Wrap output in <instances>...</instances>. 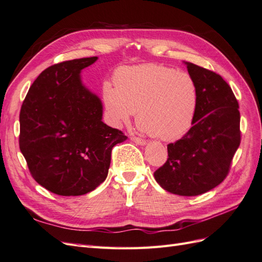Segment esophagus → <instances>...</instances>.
<instances>
[{"label": "esophagus", "mask_w": 262, "mask_h": 262, "mask_svg": "<svg viewBox=\"0 0 262 262\" xmlns=\"http://www.w3.org/2000/svg\"><path fill=\"white\" fill-rule=\"evenodd\" d=\"M130 139L133 140L134 143H136L137 145H139V146H144V145H146V140L145 139H143V138H139V137H136V136H132L130 137Z\"/></svg>", "instance_id": "obj_1"}]
</instances>
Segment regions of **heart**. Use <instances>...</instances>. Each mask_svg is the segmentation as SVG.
Listing matches in <instances>:
<instances>
[{"mask_svg": "<svg viewBox=\"0 0 262 262\" xmlns=\"http://www.w3.org/2000/svg\"><path fill=\"white\" fill-rule=\"evenodd\" d=\"M115 89L105 86L104 103L115 125L137 112L143 132L163 140H177L192 127L198 107L197 84L188 73L158 64L123 67Z\"/></svg>", "mask_w": 262, "mask_h": 262, "instance_id": "b5f03b06", "label": "heart"}]
</instances>
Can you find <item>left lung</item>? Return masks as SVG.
<instances>
[{
	"instance_id": "left-lung-1",
	"label": "left lung",
	"mask_w": 262,
	"mask_h": 262,
	"mask_svg": "<svg viewBox=\"0 0 262 262\" xmlns=\"http://www.w3.org/2000/svg\"><path fill=\"white\" fill-rule=\"evenodd\" d=\"M198 89V107L190 130L167 146L168 158L154 172L162 188L179 196H198L224 182L240 145L236 97L218 74L184 62Z\"/></svg>"
}]
</instances>
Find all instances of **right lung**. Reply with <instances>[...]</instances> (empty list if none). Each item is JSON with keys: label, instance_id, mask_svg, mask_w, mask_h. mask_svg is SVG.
<instances>
[{"label": "right lung", "instance_id": "add662e5", "mask_svg": "<svg viewBox=\"0 0 262 262\" xmlns=\"http://www.w3.org/2000/svg\"><path fill=\"white\" fill-rule=\"evenodd\" d=\"M97 56L55 64L39 74L19 113V149L32 177L59 196H80L102 184L113 147L127 139L103 122V103L82 70Z\"/></svg>", "mask_w": 262, "mask_h": 262}]
</instances>
